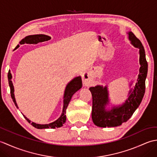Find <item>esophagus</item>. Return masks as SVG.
Returning a JSON list of instances; mask_svg holds the SVG:
<instances>
[{
	"mask_svg": "<svg viewBox=\"0 0 157 157\" xmlns=\"http://www.w3.org/2000/svg\"><path fill=\"white\" fill-rule=\"evenodd\" d=\"M87 78H88V77L83 76V77H82V80H83V82H86V81H87Z\"/></svg>",
	"mask_w": 157,
	"mask_h": 157,
	"instance_id": "34e87169",
	"label": "esophagus"
}]
</instances>
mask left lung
Listing matches in <instances>:
<instances>
[{
	"mask_svg": "<svg viewBox=\"0 0 157 157\" xmlns=\"http://www.w3.org/2000/svg\"><path fill=\"white\" fill-rule=\"evenodd\" d=\"M129 39L135 47L140 49V73L137 83L134 90L129 92L128 100L121 106L113 107L110 111H106L105 106L109 103L107 87L101 86L90 87L92 96V119L96 126L116 127L121 125L131 117L137 108L140 105L145 93V81L148 72V63L146 61L145 51L140 40L132 32L128 33Z\"/></svg>",
	"mask_w": 157,
	"mask_h": 157,
	"instance_id": "left-lung-1",
	"label": "left lung"
}]
</instances>
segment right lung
Masks as SVG:
<instances>
[{
	"instance_id": "right-lung-1",
	"label": "right lung",
	"mask_w": 157,
	"mask_h": 157,
	"mask_svg": "<svg viewBox=\"0 0 157 157\" xmlns=\"http://www.w3.org/2000/svg\"><path fill=\"white\" fill-rule=\"evenodd\" d=\"M51 38L48 36L44 35V34H36V35H31V36H26L25 38L22 39V40L20 42V44H38L39 42H44V41H47L48 40L51 39ZM19 45L16 46V48H17L19 47ZM11 78H12V75L11 74V73L9 71L8 73V81H9V87L10 90H11V98L13 99V102L15 103V106L18 108L15 99V96H14V88H13V85L11 81ZM82 86V79L80 78V76L79 77H76L73 79L70 82L69 84L67 85L65 93H64V100H63V112L61 117L57 119L55 121L52 122L51 123H49V124H46V125H40V124H37V123H35L34 122H32L31 124L34 127V128H37V129H46V128H60V127L63 126V125L64 124L66 121V109L67 108V106L69 105V103L71 101L72 96L75 94V92H76L78 90L80 89ZM23 117L25 118V119L29 123H31L30 120H29L25 116L23 115Z\"/></svg>"
}]
</instances>
